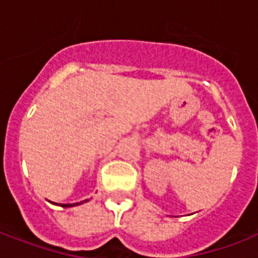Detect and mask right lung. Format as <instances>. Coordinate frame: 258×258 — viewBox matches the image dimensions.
Instances as JSON below:
<instances>
[{
  "instance_id": "obj_1",
  "label": "right lung",
  "mask_w": 258,
  "mask_h": 258,
  "mask_svg": "<svg viewBox=\"0 0 258 258\" xmlns=\"http://www.w3.org/2000/svg\"><path fill=\"white\" fill-rule=\"evenodd\" d=\"M84 202H88V200L82 201V202H76V204H60V206H61V208H74V206L82 205V204H84ZM52 204H54V202H52ZM54 205H57V204H54Z\"/></svg>"
}]
</instances>
